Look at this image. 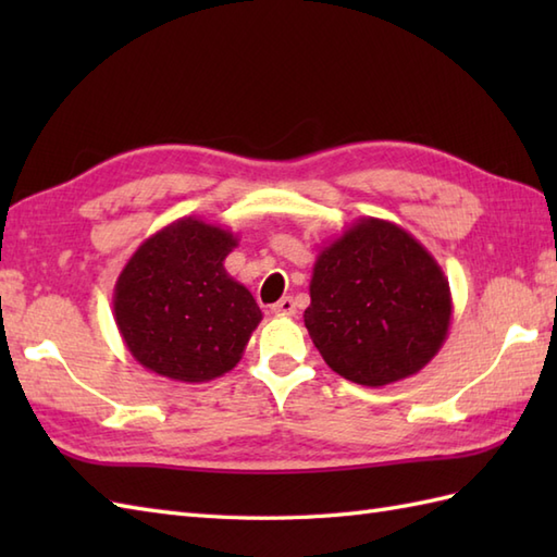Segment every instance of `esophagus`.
Here are the masks:
<instances>
[{
	"label": "esophagus",
	"mask_w": 557,
	"mask_h": 557,
	"mask_svg": "<svg viewBox=\"0 0 557 557\" xmlns=\"http://www.w3.org/2000/svg\"><path fill=\"white\" fill-rule=\"evenodd\" d=\"M297 311V304H294L292 297H282L277 304H272V313L275 315H294Z\"/></svg>",
	"instance_id": "obj_1"
}]
</instances>
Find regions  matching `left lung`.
Wrapping results in <instances>:
<instances>
[{
	"instance_id": "obj_1",
	"label": "left lung",
	"mask_w": 557,
	"mask_h": 557,
	"mask_svg": "<svg viewBox=\"0 0 557 557\" xmlns=\"http://www.w3.org/2000/svg\"><path fill=\"white\" fill-rule=\"evenodd\" d=\"M304 311L315 349L351 383L417 375L447 339L453 294L437 260L399 224L359 218L321 248Z\"/></svg>"
}]
</instances>
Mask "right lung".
<instances>
[{
    "instance_id": "1",
    "label": "right lung",
    "mask_w": 557,
    "mask_h": 557,
    "mask_svg": "<svg viewBox=\"0 0 557 557\" xmlns=\"http://www.w3.org/2000/svg\"><path fill=\"white\" fill-rule=\"evenodd\" d=\"M236 234L200 218L174 220L140 244L114 285V321L144 369L180 383L232 371L263 321L224 270Z\"/></svg>"
}]
</instances>
